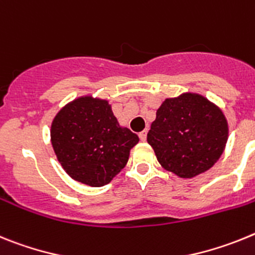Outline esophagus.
Returning a JSON list of instances; mask_svg holds the SVG:
<instances>
[{
    "instance_id": "obj_1",
    "label": "esophagus",
    "mask_w": 255,
    "mask_h": 255,
    "mask_svg": "<svg viewBox=\"0 0 255 255\" xmlns=\"http://www.w3.org/2000/svg\"><path fill=\"white\" fill-rule=\"evenodd\" d=\"M146 134H147V130L146 129H143L142 132H140V133H138V137H140V140L142 141V142L143 141H146Z\"/></svg>"
}]
</instances>
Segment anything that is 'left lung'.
I'll return each instance as SVG.
<instances>
[{
	"label": "left lung",
	"mask_w": 255,
	"mask_h": 255,
	"mask_svg": "<svg viewBox=\"0 0 255 255\" xmlns=\"http://www.w3.org/2000/svg\"><path fill=\"white\" fill-rule=\"evenodd\" d=\"M229 140L222 109L203 95L165 99L156 110L147 143L159 164L180 178H192L216 164Z\"/></svg>",
	"instance_id": "obj_1"
}]
</instances>
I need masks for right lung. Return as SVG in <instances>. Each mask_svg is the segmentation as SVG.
I'll list each match as a JSON object with an SVG mask.
<instances>
[{
    "instance_id": "add662e5",
    "label": "right lung",
    "mask_w": 255,
    "mask_h": 255,
    "mask_svg": "<svg viewBox=\"0 0 255 255\" xmlns=\"http://www.w3.org/2000/svg\"><path fill=\"white\" fill-rule=\"evenodd\" d=\"M51 143L66 174L101 187L127 164L138 136L119 125L108 100L86 95L63 106L51 123Z\"/></svg>"
}]
</instances>
